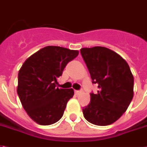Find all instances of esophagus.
Instances as JSON below:
<instances>
[{
    "instance_id": "esophagus-1",
    "label": "esophagus",
    "mask_w": 147,
    "mask_h": 147,
    "mask_svg": "<svg viewBox=\"0 0 147 147\" xmlns=\"http://www.w3.org/2000/svg\"><path fill=\"white\" fill-rule=\"evenodd\" d=\"M74 93H75V95H79V94L81 93V91H78V90H75Z\"/></svg>"
}]
</instances>
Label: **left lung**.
Returning <instances> with one entry per match:
<instances>
[{
  "mask_svg": "<svg viewBox=\"0 0 147 147\" xmlns=\"http://www.w3.org/2000/svg\"><path fill=\"white\" fill-rule=\"evenodd\" d=\"M81 54L92 84L98 88L96 94H90V103L82 109L84 118L93 125H111L122 116L133 98V75L126 61L109 49L84 48Z\"/></svg>",
  "mask_w": 147,
  "mask_h": 147,
  "instance_id": "8db88e82",
  "label": "left lung"
}]
</instances>
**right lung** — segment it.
I'll use <instances>...</instances> for the list:
<instances>
[{"instance_id":"right-lung-1","label":"right lung","mask_w":147,"mask_h":147,"mask_svg":"<svg viewBox=\"0 0 147 147\" xmlns=\"http://www.w3.org/2000/svg\"><path fill=\"white\" fill-rule=\"evenodd\" d=\"M78 51L59 46H47L32 55L22 64L18 75L17 93L22 107L33 121L52 125L63 117L72 88H57V78Z\"/></svg>"}]
</instances>
